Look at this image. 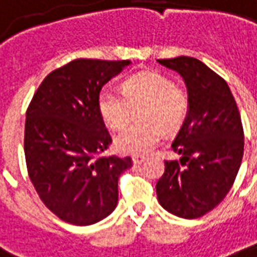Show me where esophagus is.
<instances>
[{"label":"esophagus","mask_w":257,"mask_h":257,"mask_svg":"<svg viewBox=\"0 0 257 257\" xmlns=\"http://www.w3.org/2000/svg\"><path fill=\"white\" fill-rule=\"evenodd\" d=\"M132 162H134V165H142L143 162H145V159L141 158V156H134Z\"/></svg>","instance_id":"1"}]
</instances>
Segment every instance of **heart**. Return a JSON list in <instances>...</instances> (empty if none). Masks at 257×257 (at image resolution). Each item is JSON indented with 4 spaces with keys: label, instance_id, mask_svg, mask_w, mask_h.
<instances>
[{
    "label": "heart",
    "instance_id": "heart-1",
    "mask_svg": "<svg viewBox=\"0 0 257 257\" xmlns=\"http://www.w3.org/2000/svg\"><path fill=\"white\" fill-rule=\"evenodd\" d=\"M138 119L114 138L116 151L123 155H145L159 142L160 129L170 134L180 128L188 111V97L172 78L159 71H143L125 80L122 91L102 88L98 112L106 126L122 128L138 109Z\"/></svg>",
    "mask_w": 257,
    "mask_h": 257
}]
</instances>
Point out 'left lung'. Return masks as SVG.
Segmentation results:
<instances>
[{
  "label": "left lung",
  "mask_w": 257,
  "mask_h": 257,
  "mask_svg": "<svg viewBox=\"0 0 257 257\" xmlns=\"http://www.w3.org/2000/svg\"><path fill=\"white\" fill-rule=\"evenodd\" d=\"M174 70L187 88L188 111L172 143L179 162H165L156 184L160 205L193 219L214 209L229 193L243 158L239 109L224 78L194 57L158 60Z\"/></svg>",
  "instance_id": "1"
}]
</instances>
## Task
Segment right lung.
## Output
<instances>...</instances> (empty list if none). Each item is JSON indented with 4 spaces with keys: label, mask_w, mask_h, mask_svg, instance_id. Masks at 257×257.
Masks as SVG:
<instances>
[{
    "label": "right lung",
    "mask_w": 257,
    "mask_h": 257,
    "mask_svg": "<svg viewBox=\"0 0 257 257\" xmlns=\"http://www.w3.org/2000/svg\"><path fill=\"white\" fill-rule=\"evenodd\" d=\"M129 60L77 59L42 81L26 111L25 159L43 204L73 225H92L118 204L131 158H95L111 143L98 112L101 88Z\"/></svg>",
    "instance_id": "add662e5"
}]
</instances>
